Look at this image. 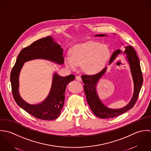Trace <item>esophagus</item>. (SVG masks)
Returning <instances> with one entry per match:
<instances>
[{"label":"esophagus","instance_id":"esophagus-1","mask_svg":"<svg viewBox=\"0 0 151 151\" xmlns=\"http://www.w3.org/2000/svg\"><path fill=\"white\" fill-rule=\"evenodd\" d=\"M75 78H76V79L78 81H82V78H81V77L80 76H76V77H75Z\"/></svg>","mask_w":151,"mask_h":151}]
</instances>
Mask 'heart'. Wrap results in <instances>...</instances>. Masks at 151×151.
<instances>
[{"instance_id":"obj_1","label":"heart","mask_w":151,"mask_h":151,"mask_svg":"<svg viewBox=\"0 0 151 151\" xmlns=\"http://www.w3.org/2000/svg\"><path fill=\"white\" fill-rule=\"evenodd\" d=\"M109 57L110 51L106 45L89 42L74 47L71 50V57H66L65 62L72 69L82 66L85 72L95 74L103 68Z\"/></svg>"}]
</instances>
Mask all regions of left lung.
Segmentation results:
<instances>
[{
    "label": "left lung",
    "instance_id": "left-lung-1",
    "mask_svg": "<svg viewBox=\"0 0 151 151\" xmlns=\"http://www.w3.org/2000/svg\"><path fill=\"white\" fill-rule=\"evenodd\" d=\"M105 35V34H99L96 36L102 37ZM125 48V49L124 53L127 55V58L130 66L131 72L134 84V91L130 102L124 107L120 109H109L101 103L97 94L96 91V84L99 79L105 73L106 68L93 75H83L81 76L82 81L85 84L83 88L88 103L94 114L99 118L109 119L121 115L132 109L137 101L139 93L143 83V77L139 60L135 50L131 46H126ZM122 52V51L121 50H116L111 57L110 63L114 60L115 58Z\"/></svg>",
    "mask_w": 151,
    "mask_h": 151
}]
</instances>
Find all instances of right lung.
I'll use <instances>...</instances> for the list:
<instances>
[{"mask_svg": "<svg viewBox=\"0 0 151 151\" xmlns=\"http://www.w3.org/2000/svg\"><path fill=\"white\" fill-rule=\"evenodd\" d=\"M63 50L60 45L53 41L51 36L41 38L19 53L10 74V82L13 98L16 103L34 117L43 120H55L60 117L63 106L66 85L75 79V75L65 77L55 73L51 89L46 99L41 103L31 105L24 101L19 93V76L24 62L34 59H45L57 63H64Z\"/></svg>", "mask_w": 151, "mask_h": 151, "instance_id": "add662e5", "label": "right lung"}]
</instances>
